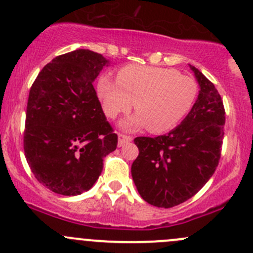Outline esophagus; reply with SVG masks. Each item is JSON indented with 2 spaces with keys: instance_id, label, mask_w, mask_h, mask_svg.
<instances>
[{
  "instance_id": "34e87169",
  "label": "esophagus",
  "mask_w": 253,
  "mask_h": 253,
  "mask_svg": "<svg viewBox=\"0 0 253 253\" xmlns=\"http://www.w3.org/2000/svg\"><path fill=\"white\" fill-rule=\"evenodd\" d=\"M132 138L129 136H126V134H122V133H119V136H117V143H119V145L121 147V145L126 144V143L131 142Z\"/></svg>"
}]
</instances>
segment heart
Listing matches in <instances>:
<instances>
[{
    "label": "heart",
    "mask_w": 253,
    "mask_h": 253,
    "mask_svg": "<svg viewBox=\"0 0 253 253\" xmlns=\"http://www.w3.org/2000/svg\"><path fill=\"white\" fill-rule=\"evenodd\" d=\"M96 91L110 119L131 110L134 101L138 111L120 122L124 129L132 132L148 126L150 132L162 133L177 126L191 110L197 84L172 68L128 65L117 72V81L101 75Z\"/></svg>",
    "instance_id": "1"
}]
</instances>
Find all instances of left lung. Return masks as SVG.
I'll return each instance as SVG.
<instances>
[{"instance_id":"left-lung-1","label":"left lung","mask_w":253,"mask_h":253,"mask_svg":"<svg viewBox=\"0 0 253 253\" xmlns=\"http://www.w3.org/2000/svg\"><path fill=\"white\" fill-rule=\"evenodd\" d=\"M200 91L183 121L164 136L137 137L139 154L131 172L145 202L171 208L195 196L220 159L225 110L214 84L195 66Z\"/></svg>"}]
</instances>
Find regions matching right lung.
<instances>
[{
    "label": "right lung",
    "mask_w": 253,
    "mask_h": 253,
    "mask_svg": "<svg viewBox=\"0 0 253 253\" xmlns=\"http://www.w3.org/2000/svg\"><path fill=\"white\" fill-rule=\"evenodd\" d=\"M103 55L78 48L47 63L33 83L25 115L24 153L40 183L62 196L90 190L117 134L101 109L93 82Z\"/></svg>",
    "instance_id": "obj_1"
}]
</instances>
